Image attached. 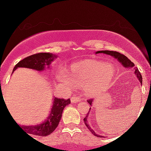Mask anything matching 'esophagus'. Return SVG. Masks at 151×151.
Segmentation results:
<instances>
[{"label":"esophagus","mask_w":151,"mask_h":151,"mask_svg":"<svg viewBox=\"0 0 151 151\" xmlns=\"http://www.w3.org/2000/svg\"><path fill=\"white\" fill-rule=\"evenodd\" d=\"M81 101L80 97H78V96H72L71 98V101L72 103H77V102H80Z\"/></svg>","instance_id":"obj_1"}]
</instances>
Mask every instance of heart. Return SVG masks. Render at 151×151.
I'll return each instance as SVG.
<instances>
[{
	"label": "heart",
	"mask_w": 151,
	"mask_h": 151,
	"mask_svg": "<svg viewBox=\"0 0 151 151\" xmlns=\"http://www.w3.org/2000/svg\"><path fill=\"white\" fill-rule=\"evenodd\" d=\"M115 68L111 64L89 60L74 65L70 77L60 72L58 78L62 84L69 89L84 88L89 96H96L110 84L115 75Z\"/></svg>",
	"instance_id": "heart-1"
}]
</instances>
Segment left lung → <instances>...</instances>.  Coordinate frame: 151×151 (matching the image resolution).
<instances>
[{
	"label": "left lung",
	"instance_id": "1",
	"mask_svg": "<svg viewBox=\"0 0 151 151\" xmlns=\"http://www.w3.org/2000/svg\"><path fill=\"white\" fill-rule=\"evenodd\" d=\"M99 53L104 54V55H111V56L114 57L115 59H117V60L119 61V62H121V63L122 64V65L124 66V67H125L126 68H131V67H134V64H133V62L127 58V57H126L125 55H122V54L118 52L109 51V50H101V51H97L96 52V54H99ZM134 69H135V74H136V75L137 76V78H138V80L140 81V82H141V84H142L141 74V73H140V72L138 71V69H137V67H134ZM92 101H93V99H89L87 101H88V103H89V104L91 106V104H92ZM90 109H91V108H90ZM88 116H89V113L86 114V117L84 119V124H85L86 126L89 129V131H91V133H92L93 135H94L95 136L99 137V138H102L101 136L96 134V132H94V131H93V129H91V128L90 127L89 124H89V123H88V121H87Z\"/></svg>",
	"mask_w": 151,
	"mask_h": 151
}]
</instances>
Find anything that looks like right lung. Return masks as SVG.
Segmentation results:
<instances>
[{"label":"right lung","instance_id":"right-lung-1","mask_svg":"<svg viewBox=\"0 0 151 151\" xmlns=\"http://www.w3.org/2000/svg\"><path fill=\"white\" fill-rule=\"evenodd\" d=\"M56 58V55L49 52L35 54L19 62L15 66L13 72L18 67H25L37 71H42L45 70V67H49L51 65V62ZM70 104V99H64L57 97L54 98L50 114L47 120L43 121L42 124H37L36 126H22L21 127L25 133H30L31 135H35L41 137L48 136L58 127L59 123L61 120L63 109L66 106Z\"/></svg>","mask_w":151,"mask_h":151}]
</instances>
